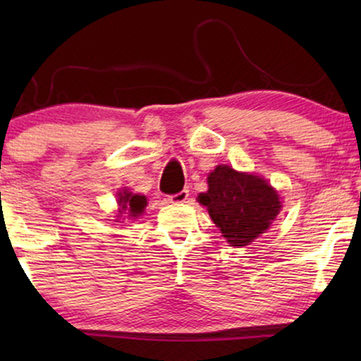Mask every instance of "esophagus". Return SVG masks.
Here are the masks:
<instances>
[{
    "label": "esophagus",
    "mask_w": 361,
    "mask_h": 361,
    "mask_svg": "<svg viewBox=\"0 0 361 361\" xmlns=\"http://www.w3.org/2000/svg\"><path fill=\"white\" fill-rule=\"evenodd\" d=\"M187 199H189V190H187V189L177 192V194H174V195L167 197V200H169L171 204H176V205L177 204H184Z\"/></svg>",
    "instance_id": "34e87169"
}]
</instances>
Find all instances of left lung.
Here are the masks:
<instances>
[{"label": "left lung", "mask_w": 361, "mask_h": 361, "mask_svg": "<svg viewBox=\"0 0 361 361\" xmlns=\"http://www.w3.org/2000/svg\"><path fill=\"white\" fill-rule=\"evenodd\" d=\"M209 190L197 202L207 207L230 246L241 248L266 233L281 212L279 194L261 176L216 166L207 177Z\"/></svg>", "instance_id": "obj_1"}]
</instances>
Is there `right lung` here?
Instances as JSON below:
<instances>
[{"label":"right lung","mask_w":361,"mask_h":361,"mask_svg":"<svg viewBox=\"0 0 361 361\" xmlns=\"http://www.w3.org/2000/svg\"><path fill=\"white\" fill-rule=\"evenodd\" d=\"M116 197H118L116 199L118 205H120V209H118V216L126 214L130 219H137V216L145 212V207L147 205L146 195L133 194V192H130L128 189H123L121 192H118Z\"/></svg>","instance_id":"add662e5"}]
</instances>
